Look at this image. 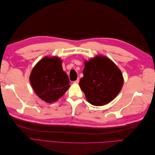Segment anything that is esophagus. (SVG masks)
<instances>
[{
  "mask_svg": "<svg viewBox=\"0 0 155 155\" xmlns=\"http://www.w3.org/2000/svg\"><path fill=\"white\" fill-rule=\"evenodd\" d=\"M79 79H76V81H74V83H76V84H78V83H79Z\"/></svg>",
  "mask_w": 155,
  "mask_h": 155,
  "instance_id": "1",
  "label": "esophagus"
}]
</instances>
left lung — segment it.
Masks as SVG:
<instances>
[{
	"mask_svg": "<svg viewBox=\"0 0 155 155\" xmlns=\"http://www.w3.org/2000/svg\"><path fill=\"white\" fill-rule=\"evenodd\" d=\"M83 73L79 85L87 101L93 105L101 106L110 102L123 86L124 78L120 70L105 56L85 61Z\"/></svg>",
	"mask_w": 155,
	"mask_h": 155,
	"instance_id": "obj_1",
	"label": "left lung"
}]
</instances>
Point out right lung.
<instances>
[{
    "instance_id": "1",
    "label": "right lung",
    "mask_w": 155,
    "mask_h": 155,
    "mask_svg": "<svg viewBox=\"0 0 155 155\" xmlns=\"http://www.w3.org/2000/svg\"><path fill=\"white\" fill-rule=\"evenodd\" d=\"M30 81L38 97L50 104L58 100L70 87L62 61L58 57H45L39 61L32 70Z\"/></svg>"
}]
</instances>
